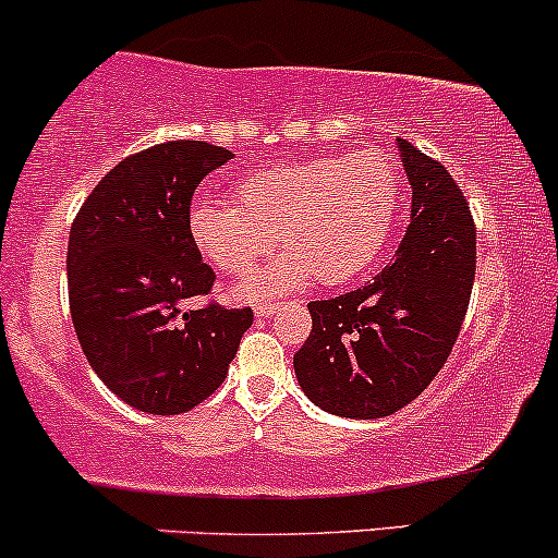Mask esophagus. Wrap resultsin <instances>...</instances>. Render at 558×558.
<instances>
[{
	"instance_id": "esophagus-1",
	"label": "esophagus",
	"mask_w": 558,
	"mask_h": 558,
	"mask_svg": "<svg viewBox=\"0 0 558 558\" xmlns=\"http://www.w3.org/2000/svg\"><path fill=\"white\" fill-rule=\"evenodd\" d=\"M277 308H279V303H257L255 316H271Z\"/></svg>"
}]
</instances>
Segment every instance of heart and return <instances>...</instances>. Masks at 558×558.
<instances>
[{"mask_svg": "<svg viewBox=\"0 0 558 558\" xmlns=\"http://www.w3.org/2000/svg\"><path fill=\"white\" fill-rule=\"evenodd\" d=\"M236 204L199 196L189 207V236L218 271L244 277L281 244L274 266L236 290L244 301L316 284H343L367 271L399 223L401 172L380 148L305 159L244 175Z\"/></svg>", "mask_w": 558, "mask_h": 558, "instance_id": "heart-1", "label": "heart"}]
</instances>
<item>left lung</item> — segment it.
<instances>
[{
	"instance_id": "1",
	"label": "left lung",
	"mask_w": 558,
	"mask_h": 558,
	"mask_svg": "<svg viewBox=\"0 0 558 558\" xmlns=\"http://www.w3.org/2000/svg\"><path fill=\"white\" fill-rule=\"evenodd\" d=\"M412 189L410 229L369 284L308 303L314 329L292 359L329 415L388 417L425 391L458 340L476 274V229L452 175L397 137Z\"/></svg>"
}]
</instances>
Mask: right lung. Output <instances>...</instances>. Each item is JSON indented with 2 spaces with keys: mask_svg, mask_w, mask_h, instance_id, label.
I'll use <instances>...</instances> for the list:
<instances>
[{
  "mask_svg": "<svg viewBox=\"0 0 558 558\" xmlns=\"http://www.w3.org/2000/svg\"><path fill=\"white\" fill-rule=\"evenodd\" d=\"M231 157L202 141L157 143L119 161L71 226L76 338L95 375L148 415H181L218 391L253 327L250 308H183L215 281L189 236L191 196Z\"/></svg>",
  "mask_w": 558,
  "mask_h": 558,
  "instance_id": "obj_1",
  "label": "right lung"
}]
</instances>
